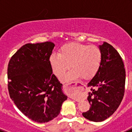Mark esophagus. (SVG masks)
Returning <instances> with one entry per match:
<instances>
[{
	"label": "esophagus",
	"instance_id": "1",
	"mask_svg": "<svg viewBox=\"0 0 132 132\" xmlns=\"http://www.w3.org/2000/svg\"><path fill=\"white\" fill-rule=\"evenodd\" d=\"M77 83L75 84V85H76ZM74 85H72V86H69V85H63V88L64 90H67V91H71V90L74 89ZM76 101H77V102H79L80 101V100L79 99H77Z\"/></svg>",
	"mask_w": 132,
	"mask_h": 132
}]
</instances>
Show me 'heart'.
Masks as SVG:
<instances>
[{
  "label": "heart",
  "mask_w": 132,
  "mask_h": 132,
  "mask_svg": "<svg viewBox=\"0 0 132 132\" xmlns=\"http://www.w3.org/2000/svg\"><path fill=\"white\" fill-rule=\"evenodd\" d=\"M102 61V53L96 45L72 42L61 47L58 55L50 57V63L53 73L57 77L64 76L69 69H73L62 79L71 81L81 77L83 79L93 78L98 71Z\"/></svg>",
  "instance_id": "obj_1"
}]
</instances>
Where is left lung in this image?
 <instances>
[{"mask_svg":"<svg viewBox=\"0 0 132 132\" xmlns=\"http://www.w3.org/2000/svg\"><path fill=\"white\" fill-rule=\"evenodd\" d=\"M102 61L98 71L88 87L90 109L82 113L93 122H102L112 116L120 104L125 92L126 71L123 61L112 45L104 42L99 45Z\"/></svg>","mask_w":132,"mask_h":132,"instance_id":"obj_1","label":"left lung"}]
</instances>
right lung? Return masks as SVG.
Here are the masks:
<instances>
[{
    "label": "right lung",
    "mask_w": 132,
    "mask_h": 132,
    "mask_svg": "<svg viewBox=\"0 0 132 132\" xmlns=\"http://www.w3.org/2000/svg\"><path fill=\"white\" fill-rule=\"evenodd\" d=\"M54 46L51 42L26 44L8 65L10 98L26 116L38 123L57 117L67 98L50 63Z\"/></svg>",
    "instance_id": "1"
}]
</instances>
